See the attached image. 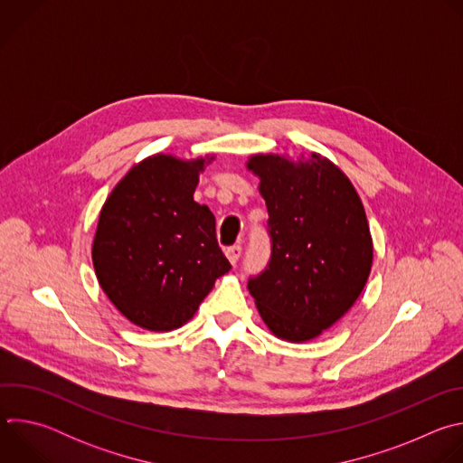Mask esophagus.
I'll return each mask as SVG.
<instances>
[{
  "label": "esophagus",
  "mask_w": 463,
  "mask_h": 463,
  "mask_svg": "<svg viewBox=\"0 0 463 463\" xmlns=\"http://www.w3.org/2000/svg\"><path fill=\"white\" fill-rule=\"evenodd\" d=\"M225 254H227V258H229V261L232 263V266H236V261H238L240 256H241V247H240V245H232V247H229V249L225 250Z\"/></svg>",
  "instance_id": "obj_1"
}]
</instances>
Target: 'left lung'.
Masks as SVG:
<instances>
[{
	"instance_id": "1",
	"label": "left lung",
	"mask_w": 463,
	"mask_h": 463,
	"mask_svg": "<svg viewBox=\"0 0 463 463\" xmlns=\"http://www.w3.org/2000/svg\"><path fill=\"white\" fill-rule=\"evenodd\" d=\"M247 170L260 179L271 236L269 266L247 289L275 337L317 339L348 313L370 277L373 243L361 197L315 152L297 161L256 154Z\"/></svg>"
}]
</instances>
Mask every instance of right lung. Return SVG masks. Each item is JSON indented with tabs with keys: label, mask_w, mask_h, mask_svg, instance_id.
I'll use <instances>...</instances> for the list:
<instances>
[{
	"label": "right lung",
	"mask_w": 463,
	"mask_h": 463,
	"mask_svg": "<svg viewBox=\"0 0 463 463\" xmlns=\"http://www.w3.org/2000/svg\"><path fill=\"white\" fill-rule=\"evenodd\" d=\"M214 157L150 156L128 170L102 205L91 249L97 280L129 322L150 332L186 324L231 269L214 214L194 202Z\"/></svg>",
	"instance_id": "right-lung-1"
}]
</instances>
